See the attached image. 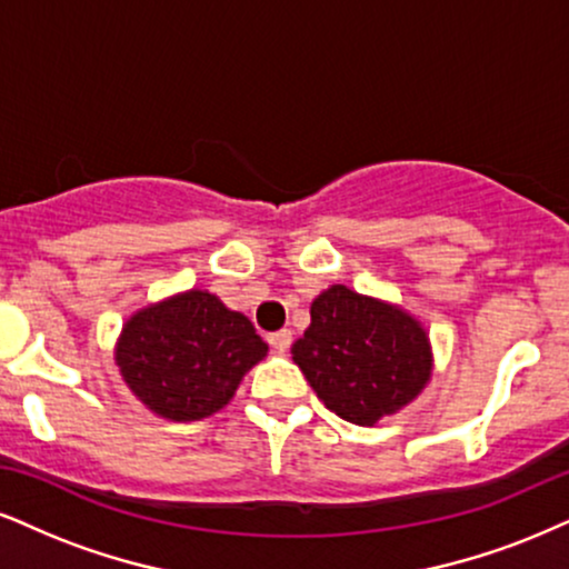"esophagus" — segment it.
I'll return each mask as SVG.
<instances>
[{
  "mask_svg": "<svg viewBox=\"0 0 569 569\" xmlns=\"http://www.w3.org/2000/svg\"><path fill=\"white\" fill-rule=\"evenodd\" d=\"M290 342H292V332L290 329H279V332H273V335H269V346L277 350V353H284L287 348H290Z\"/></svg>",
  "mask_w": 569,
  "mask_h": 569,
  "instance_id": "34e87169",
  "label": "esophagus"
}]
</instances>
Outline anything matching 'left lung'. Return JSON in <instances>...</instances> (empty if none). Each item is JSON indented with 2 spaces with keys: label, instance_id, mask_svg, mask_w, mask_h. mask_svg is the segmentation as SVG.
I'll return each mask as SVG.
<instances>
[{
  "label": "left lung",
  "instance_id": "1",
  "mask_svg": "<svg viewBox=\"0 0 569 569\" xmlns=\"http://www.w3.org/2000/svg\"><path fill=\"white\" fill-rule=\"evenodd\" d=\"M292 361L329 411L375 427L417 401L432 380V342L403 306L329 284L311 303V325Z\"/></svg>",
  "mask_w": 569,
  "mask_h": 569
}]
</instances>
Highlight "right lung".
I'll use <instances>...</instances> for the list:
<instances>
[{
	"mask_svg": "<svg viewBox=\"0 0 569 569\" xmlns=\"http://www.w3.org/2000/svg\"><path fill=\"white\" fill-rule=\"evenodd\" d=\"M269 346L240 311L208 290H184L126 319L113 359L144 409L171 422L221 411Z\"/></svg>",
	"mask_w": 569,
	"mask_h": 569,
	"instance_id": "obj_1",
	"label": "right lung"
}]
</instances>
